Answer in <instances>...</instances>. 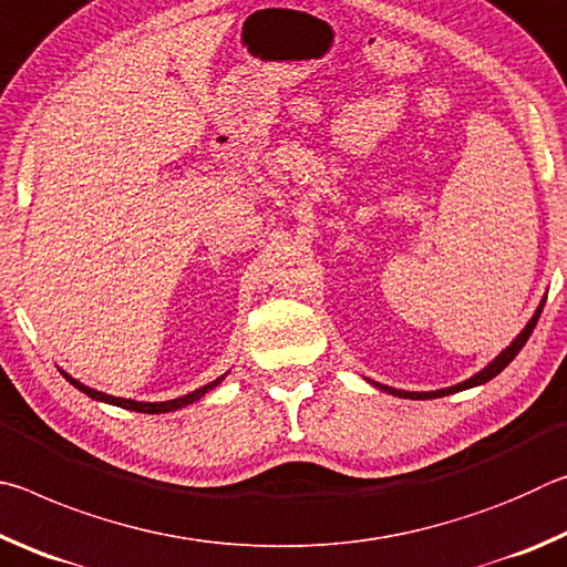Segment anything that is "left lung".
I'll list each match as a JSON object with an SVG mask.
<instances>
[{"instance_id": "left-lung-1", "label": "left lung", "mask_w": 567, "mask_h": 567, "mask_svg": "<svg viewBox=\"0 0 567 567\" xmlns=\"http://www.w3.org/2000/svg\"><path fill=\"white\" fill-rule=\"evenodd\" d=\"M540 312H543V302H540V307H537L535 310V315H533V320L525 324V330L517 334V338L507 344V348L497 354V358L487 364V368H483L477 372V375H473L470 380H465V382H460V385H453V388H445V390H433V392H405V390H392V388H388V385H378V382H372V385L375 388H380V390H385V392H390V395H398V398H410V400H433V398H445V395H453V392H460V390H467V388H475V385H483V382H487V380H493L495 375H501V372L507 368V364H511L513 360H515V354L523 350V344L527 342V338H530L533 334V330H535V324H537V318H540Z\"/></svg>"}]
</instances>
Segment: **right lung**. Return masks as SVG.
Segmentation results:
<instances>
[{
	"mask_svg": "<svg viewBox=\"0 0 567 567\" xmlns=\"http://www.w3.org/2000/svg\"><path fill=\"white\" fill-rule=\"evenodd\" d=\"M62 372V370H60ZM62 375L72 382V385L76 388V390H82L84 395H90L92 400H100V402H107V405H117V408H124V410H134V412H147V415H157V412H169V410H177V408H185V405H189V402H197L199 398L205 395V392H209L213 388H217L219 382L225 380V375L223 378H217V380H213V382H207L205 388H199V390H195V392H187V395H182V398H175V400H167V402H137V400H124V398H112V395H107V392H100V390H92V388H87V385H82L80 380H74V378H70L66 375V372H62Z\"/></svg>",
	"mask_w": 567,
	"mask_h": 567,
	"instance_id": "1",
	"label": "right lung"
}]
</instances>
